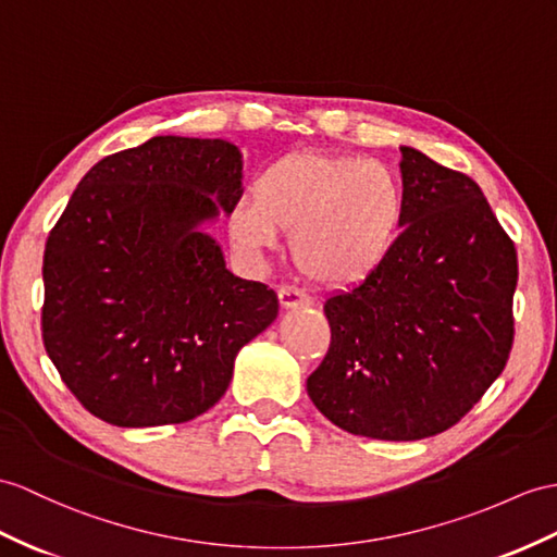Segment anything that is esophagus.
<instances>
[{
    "label": "esophagus",
    "mask_w": 557,
    "mask_h": 557,
    "mask_svg": "<svg viewBox=\"0 0 557 557\" xmlns=\"http://www.w3.org/2000/svg\"><path fill=\"white\" fill-rule=\"evenodd\" d=\"M278 305L281 309H295V307H307L309 297L297 288H278Z\"/></svg>",
    "instance_id": "1"
}]
</instances>
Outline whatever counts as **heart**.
Returning a JSON list of instances; mask_svg holds the SVG:
<instances>
[{
    "label": "heart",
    "mask_w": 557,
    "mask_h": 557,
    "mask_svg": "<svg viewBox=\"0 0 557 557\" xmlns=\"http://www.w3.org/2000/svg\"><path fill=\"white\" fill-rule=\"evenodd\" d=\"M290 226L295 267L323 286L369 278L395 250L404 226V191L383 162L325 151L271 160L252 182V200L234 208L228 228L252 252L276 246Z\"/></svg>",
    "instance_id": "b5f03b06"
}]
</instances>
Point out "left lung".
Listing matches in <instances>:
<instances>
[{
    "label": "left lung",
    "mask_w": 557,
    "mask_h": 557,
    "mask_svg": "<svg viewBox=\"0 0 557 557\" xmlns=\"http://www.w3.org/2000/svg\"><path fill=\"white\" fill-rule=\"evenodd\" d=\"M399 151L404 232L325 300L331 347L307 395L351 435L413 442L456 425L504 371L518 252L468 174Z\"/></svg>",
    "instance_id": "1"
}]
</instances>
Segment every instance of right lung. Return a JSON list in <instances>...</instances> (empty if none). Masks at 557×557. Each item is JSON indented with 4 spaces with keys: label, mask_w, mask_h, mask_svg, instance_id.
<instances>
[{
    "label": "right lung",
    "mask_w": 557,
    "mask_h": 557,
    "mask_svg": "<svg viewBox=\"0 0 557 557\" xmlns=\"http://www.w3.org/2000/svg\"><path fill=\"white\" fill-rule=\"evenodd\" d=\"M224 139L153 137L99 160L45 248L42 341L61 381L117 428L186 423L222 399L276 293L234 276L202 224L240 200Z\"/></svg>",
    "instance_id": "right-lung-1"
}]
</instances>
